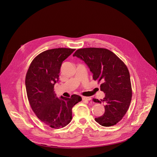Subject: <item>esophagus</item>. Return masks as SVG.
<instances>
[{"label": "esophagus", "mask_w": 157, "mask_h": 157, "mask_svg": "<svg viewBox=\"0 0 157 157\" xmlns=\"http://www.w3.org/2000/svg\"><path fill=\"white\" fill-rule=\"evenodd\" d=\"M82 99L83 101H91V98H89V97H82Z\"/></svg>", "instance_id": "1"}]
</instances>
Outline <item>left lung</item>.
I'll list each match as a JSON object with an SVG mask.
<instances>
[{
	"instance_id": "1",
	"label": "left lung",
	"mask_w": 157,
	"mask_h": 157,
	"mask_svg": "<svg viewBox=\"0 0 157 157\" xmlns=\"http://www.w3.org/2000/svg\"><path fill=\"white\" fill-rule=\"evenodd\" d=\"M73 56L84 61L93 73V79L102 82L100 89L105 97L101 101H93L103 102L105 112L95 121L104 127L116 125L124 116L131 102L132 91L127 67L113 52L105 48L78 49Z\"/></svg>"
}]
</instances>
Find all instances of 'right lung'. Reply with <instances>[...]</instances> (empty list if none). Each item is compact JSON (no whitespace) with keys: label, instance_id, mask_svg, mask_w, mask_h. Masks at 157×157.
Segmentation results:
<instances>
[{"label":"right lung","instance_id":"obj_1","mask_svg":"<svg viewBox=\"0 0 157 157\" xmlns=\"http://www.w3.org/2000/svg\"><path fill=\"white\" fill-rule=\"evenodd\" d=\"M75 50L59 48L44 51L33 59L26 75V91L31 107L37 117L52 128L68 125L72 119V108L82 100L76 94L70 98H58L54 91L62 63Z\"/></svg>","mask_w":157,"mask_h":157}]
</instances>
